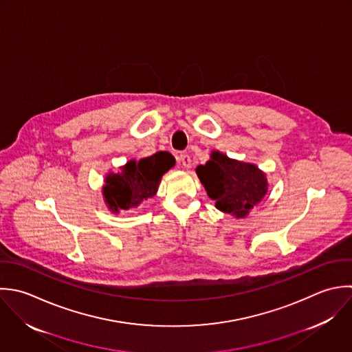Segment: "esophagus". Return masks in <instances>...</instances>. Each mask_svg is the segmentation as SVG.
I'll use <instances>...</instances> for the list:
<instances>
[{"instance_id": "obj_1", "label": "esophagus", "mask_w": 352, "mask_h": 352, "mask_svg": "<svg viewBox=\"0 0 352 352\" xmlns=\"http://www.w3.org/2000/svg\"><path fill=\"white\" fill-rule=\"evenodd\" d=\"M178 160H179V163L184 166V168H189V167H190V156H189V155L182 153V155H179Z\"/></svg>"}]
</instances>
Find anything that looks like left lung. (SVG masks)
Returning <instances> with one entry per match:
<instances>
[{
	"label": "left lung",
	"instance_id": "8db88e82",
	"mask_svg": "<svg viewBox=\"0 0 352 352\" xmlns=\"http://www.w3.org/2000/svg\"><path fill=\"white\" fill-rule=\"evenodd\" d=\"M196 174L215 207L237 219L258 207L269 190L266 173L256 164L230 159L219 151H212L210 160L197 166Z\"/></svg>",
	"mask_w": 352,
	"mask_h": 352
}]
</instances>
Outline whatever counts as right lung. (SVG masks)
Instances as JSON below:
<instances>
[{
  "label": "right lung",
  "instance_id": "1",
  "mask_svg": "<svg viewBox=\"0 0 352 352\" xmlns=\"http://www.w3.org/2000/svg\"><path fill=\"white\" fill-rule=\"evenodd\" d=\"M174 164V156L164 151L140 160L131 159L120 166L118 173L109 171L102 186L108 210L119 214L120 210L137 208L144 200L156 195L162 177Z\"/></svg>",
  "mask_w": 352,
  "mask_h": 352
}]
</instances>
